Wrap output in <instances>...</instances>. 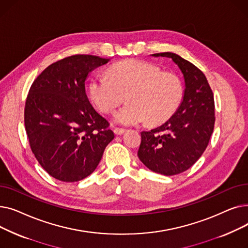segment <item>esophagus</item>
<instances>
[{
	"mask_svg": "<svg viewBox=\"0 0 248 248\" xmlns=\"http://www.w3.org/2000/svg\"><path fill=\"white\" fill-rule=\"evenodd\" d=\"M113 133H114L116 136H122V135H124V134L125 133V129L120 128V127H115V128L113 129Z\"/></svg>",
	"mask_w": 248,
	"mask_h": 248,
	"instance_id": "obj_1",
	"label": "esophagus"
}]
</instances>
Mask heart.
<instances>
[{"mask_svg": "<svg viewBox=\"0 0 248 248\" xmlns=\"http://www.w3.org/2000/svg\"><path fill=\"white\" fill-rule=\"evenodd\" d=\"M89 91L96 108L106 113L113 111L126 95L128 103L113 114V122L122 125L165 123L176 112L184 93L178 76L137 59L113 65L108 76H95Z\"/></svg>", "mask_w": 248, "mask_h": 248, "instance_id": "obj_1", "label": "heart"}]
</instances>
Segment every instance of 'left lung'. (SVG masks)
Returning <instances> with one entry per match:
<instances>
[{"label": "left lung", "instance_id": "obj_1", "mask_svg": "<svg viewBox=\"0 0 248 248\" xmlns=\"http://www.w3.org/2000/svg\"><path fill=\"white\" fill-rule=\"evenodd\" d=\"M171 58L183 74L185 89L176 112L162 125L141 132L139 159L155 173L173 176L198 161L213 133L214 97L203 72L172 52L152 54Z\"/></svg>", "mask_w": 248, "mask_h": 248}]
</instances>
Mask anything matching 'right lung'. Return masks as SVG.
<instances>
[{
    "label": "right lung",
    "instance_id": "1",
    "mask_svg": "<svg viewBox=\"0 0 248 248\" xmlns=\"http://www.w3.org/2000/svg\"><path fill=\"white\" fill-rule=\"evenodd\" d=\"M108 61L84 54L66 57L49 65L30 88L25 106L30 147L44 170L59 181L89 176L114 138L85 91L88 74Z\"/></svg>",
    "mask_w": 248,
    "mask_h": 248
}]
</instances>
